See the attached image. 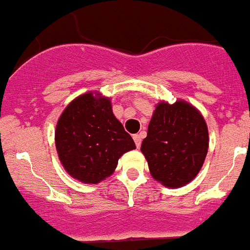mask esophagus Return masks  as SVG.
<instances>
[{
	"instance_id": "34e87169",
	"label": "esophagus",
	"mask_w": 250,
	"mask_h": 250,
	"mask_svg": "<svg viewBox=\"0 0 250 250\" xmlns=\"http://www.w3.org/2000/svg\"><path fill=\"white\" fill-rule=\"evenodd\" d=\"M142 138H143V133L140 132L137 133V135H133V141H135L136 143V147H140L141 143H142Z\"/></svg>"
}]
</instances>
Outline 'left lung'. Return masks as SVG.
<instances>
[{"mask_svg":"<svg viewBox=\"0 0 250 250\" xmlns=\"http://www.w3.org/2000/svg\"><path fill=\"white\" fill-rule=\"evenodd\" d=\"M208 146L204 118L193 105L177 101L157 105L141 150L152 176L164 186L177 188L197 176Z\"/></svg>","mask_w":250,"mask_h":250,"instance_id":"8db88e82","label":"left lung"}]
</instances>
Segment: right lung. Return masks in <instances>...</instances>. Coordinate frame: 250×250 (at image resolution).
Instances as JSON below:
<instances>
[{"mask_svg":"<svg viewBox=\"0 0 250 250\" xmlns=\"http://www.w3.org/2000/svg\"><path fill=\"white\" fill-rule=\"evenodd\" d=\"M54 137L64 169L83 184H98L112 175L119 158L136 148L113 114L109 98L91 92L79 96L64 109Z\"/></svg>","mask_w":250,"mask_h":250,"instance_id":"1","label":"right lung"}]
</instances>
